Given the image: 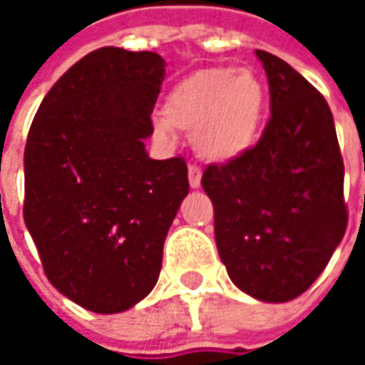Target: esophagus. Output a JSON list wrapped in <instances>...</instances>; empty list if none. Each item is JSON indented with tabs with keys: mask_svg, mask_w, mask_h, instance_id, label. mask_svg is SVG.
I'll use <instances>...</instances> for the list:
<instances>
[{
	"mask_svg": "<svg viewBox=\"0 0 365 365\" xmlns=\"http://www.w3.org/2000/svg\"><path fill=\"white\" fill-rule=\"evenodd\" d=\"M189 185L190 189H199L201 187V168L197 164L189 166Z\"/></svg>",
	"mask_w": 365,
	"mask_h": 365,
	"instance_id": "1",
	"label": "esophagus"
}]
</instances>
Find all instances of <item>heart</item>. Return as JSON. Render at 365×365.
<instances>
[{
	"instance_id": "heart-1",
	"label": "heart",
	"mask_w": 365,
	"mask_h": 365,
	"mask_svg": "<svg viewBox=\"0 0 365 365\" xmlns=\"http://www.w3.org/2000/svg\"><path fill=\"white\" fill-rule=\"evenodd\" d=\"M266 111V89L252 71L211 66L178 81L166 95L156 132L170 138L192 132L197 154L211 162L240 158L258 138Z\"/></svg>"
}]
</instances>
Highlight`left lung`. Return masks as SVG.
I'll return each mask as SVG.
<instances>
[{
	"mask_svg": "<svg viewBox=\"0 0 365 365\" xmlns=\"http://www.w3.org/2000/svg\"><path fill=\"white\" fill-rule=\"evenodd\" d=\"M270 87L258 144L209 164L205 192L232 282L264 302L301 297L344 240V158L325 97L282 58L256 50Z\"/></svg>",
	"mask_w": 365,
	"mask_h": 365,
	"instance_id": "1",
	"label": "left lung"
}]
</instances>
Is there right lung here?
Wrapping results in <instances>:
<instances>
[{"label":"right lung","mask_w":365,"mask_h":365,"mask_svg":"<svg viewBox=\"0 0 365 365\" xmlns=\"http://www.w3.org/2000/svg\"><path fill=\"white\" fill-rule=\"evenodd\" d=\"M156 52L106 46L46 93L24 152V221L50 284L93 313L146 299L189 192L187 162L154 160L152 109L164 81Z\"/></svg>","instance_id":"right-lung-1"}]
</instances>
